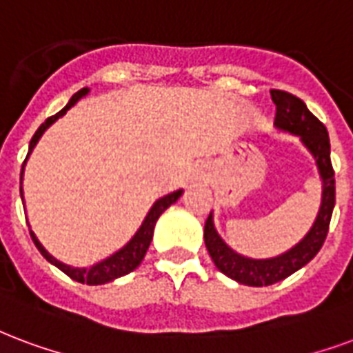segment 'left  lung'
Returning a JSON list of instances; mask_svg holds the SVG:
<instances>
[{
    "instance_id": "8db88e82",
    "label": "left lung",
    "mask_w": 353,
    "mask_h": 353,
    "mask_svg": "<svg viewBox=\"0 0 353 353\" xmlns=\"http://www.w3.org/2000/svg\"><path fill=\"white\" fill-rule=\"evenodd\" d=\"M271 99L276 106V129L299 138L310 155L314 157L316 168L322 181V202L314 223L301 241L273 258H249L239 254L219 236L213 213H210L203 228V239L211 260L221 273L247 286H270L284 281L286 276L307 265L318 254V250L322 249L335 208V172L331 166L327 130L310 114L301 99L279 90H271Z\"/></svg>"
}]
</instances>
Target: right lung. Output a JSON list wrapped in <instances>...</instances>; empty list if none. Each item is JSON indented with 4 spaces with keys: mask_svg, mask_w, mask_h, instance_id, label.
Segmentation results:
<instances>
[{
    "mask_svg": "<svg viewBox=\"0 0 353 353\" xmlns=\"http://www.w3.org/2000/svg\"><path fill=\"white\" fill-rule=\"evenodd\" d=\"M88 93H90V88H83V90H80L78 93H74V95L70 97V101L67 103V106H65L63 110L57 112L56 116L48 117V119L39 127L37 132H35L33 138H31L30 151H28V157H26V161H23L22 164V174H20V179L23 177V166H26V163H28V159H30L33 148L37 145V142L44 134V130L48 129L52 123H56L59 117H63L65 114H67V110L72 108V106H74L82 97L88 95ZM181 194H183V189L174 190V192H170V194H166V196L159 198V200L151 205V210L148 211V215H145V219H143L142 224H140V228L137 230V234L130 237L129 241L125 243L121 249L116 250L114 254H110L108 258H104V260H101V262L93 263V265H90V268H72V265H67V263L59 262L57 258L52 256L50 252L44 249L43 243L39 241L37 236H35V232L30 228L31 239H33V243H35V247L39 249V252H41V254H43V256L52 263V265H56L57 270H61L65 275H69L72 281H77V283H82V284H90V286L106 284V283H110V281H116V279H119V276L127 275V273H130V271H134L138 265L142 263L145 252H148V249H150L151 239H153V230H155V224L157 221H159V216L163 215L164 211L168 210L172 203H176ZM20 196H22V202H23L22 187H20Z\"/></svg>",
    "mask_w": 353,
    "mask_h": 353,
    "instance_id": "add662e5",
    "label": "right lung"
}]
</instances>
